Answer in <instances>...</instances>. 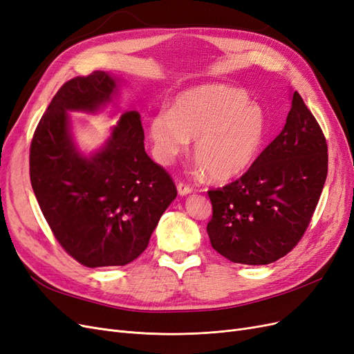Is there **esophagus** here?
Returning a JSON list of instances; mask_svg holds the SVG:
<instances>
[{"instance_id": "esophagus-1", "label": "esophagus", "mask_w": 354, "mask_h": 354, "mask_svg": "<svg viewBox=\"0 0 354 354\" xmlns=\"http://www.w3.org/2000/svg\"><path fill=\"white\" fill-rule=\"evenodd\" d=\"M177 190H178V194H180V196H186V194H189V193H192V192H193V187H190L189 185H186V183L180 181L178 185H177Z\"/></svg>"}]
</instances>
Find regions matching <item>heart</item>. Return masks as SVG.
<instances>
[{"label": "heart", "instance_id": "obj_1", "mask_svg": "<svg viewBox=\"0 0 354 354\" xmlns=\"http://www.w3.org/2000/svg\"><path fill=\"white\" fill-rule=\"evenodd\" d=\"M268 120L248 92L227 84H206L180 93L171 111L155 114L148 126L153 155L169 164L194 139L193 156L214 181L245 174L261 153Z\"/></svg>", "mask_w": 354, "mask_h": 354}]
</instances>
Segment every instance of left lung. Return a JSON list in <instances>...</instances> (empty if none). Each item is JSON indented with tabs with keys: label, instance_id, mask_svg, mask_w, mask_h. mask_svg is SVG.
<instances>
[{
	"label": "left lung",
	"instance_id": "left-lung-1",
	"mask_svg": "<svg viewBox=\"0 0 354 354\" xmlns=\"http://www.w3.org/2000/svg\"><path fill=\"white\" fill-rule=\"evenodd\" d=\"M328 146L318 121L293 93L281 133L239 180L208 190L212 248L234 263L266 265L296 248L319 202Z\"/></svg>",
	"mask_w": 354,
	"mask_h": 354
}]
</instances>
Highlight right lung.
Here are the masks:
<instances>
[{
    "label": "right lung",
    "mask_w": 354,
    "mask_h": 354,
    "mask_svg": "<svg viewBox=\"0 0 354 354\" xmlns=\"http://www.w3.org/2000/svg\"><path fill=\"white\" fill-rule=\"evenodd\" d=\"M115 88L105 71L70 79L30 143V183L39 208L59 246L88 268L135 261L177 196L171 176L145 152L138 111L121 115L98 153L86 158L76 151L66 111H98Z\"/></svg>",
    "instance_id": "right-lung-1"
}]
</instances>
